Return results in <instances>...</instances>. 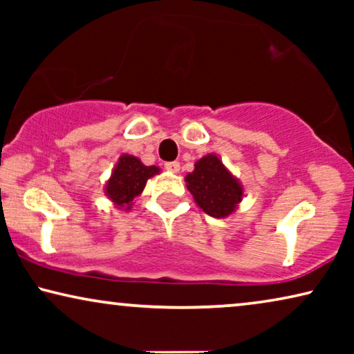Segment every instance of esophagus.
Returning <instances> with one entry per match:
<instances>
[{
    "instance_id": "esophagus-1",
    "label": "esophagus",
    "mask_w": 354,
    "mask_h": 354,
    "mask_svg": "<svg viewBox=\"0 0 354 354\" xmlns=\"http://www.w3.org/2000/svg\"><path fill=\"white\" fill-rule=\"evenodd\" d=\"M164 169H166V171H169V172H172V174H177L178 171H180V164H178L177 161L166 162V164H164Z\"/></svg>"
}]
</instances>
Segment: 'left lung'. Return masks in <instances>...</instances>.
I'll return each mask as SVG.
<instances>
[{
	"label": "left lung",
	"instance_id": "1",
	"mask_svg": "<svg viewBox=\"0 0 354 354\" xmlns=\"http://www.w3.org/2000/svg\"><path fill=\"white\" fill-rule=\"evenodd\" d=\"M185 182L196 205L216 219L234 214L243 198L240 180L224 166L217 154H206L198 159L193 172L187 174Z\"/></svg>",
	"mask_w": 354,
	"mask_h": 354
}]
</instances>
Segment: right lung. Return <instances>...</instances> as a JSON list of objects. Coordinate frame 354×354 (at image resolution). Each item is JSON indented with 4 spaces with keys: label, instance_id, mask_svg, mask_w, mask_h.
I'll list each match as a JSON object with an SVG mask.
<instances>
[{
    "label": "right lung",
    "instance_id": "add662e5",
    "mask_svg": "<svg viewBox=\"0 0 354 354\" xmlns=\"http://www.w3.org/2000/svg\"><path fill=\"white\" fill-rule=\"evenodd\" d=\"M158 166H145L137 156L122 154L111 172L109 180L104 185V193L118 209L127 211L133 200L142 195L148 178L159 174Z\"/></svg>",
    "mask_w": 354,
    "mask_h": 354
}]
</instances>
